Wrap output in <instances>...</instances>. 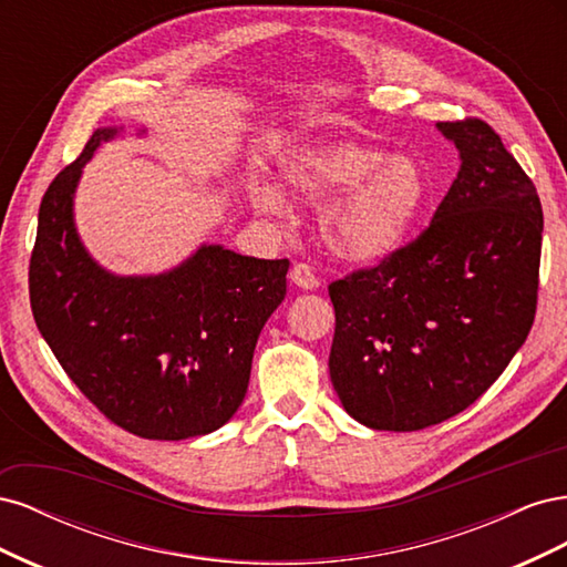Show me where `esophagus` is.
<instances>
[{"mask_svg": "<svg viewBox=\"0 0 567 567\" xmlns=\"http://www.w3.org/2000/svg\"><path fill=\"white\" fill-rule=\"evenodd\" d=\"M290 281H293V286H298V288H302V290H315L317 288V277H315V271H312V267L310 265H293V269H290Z\"/></svg>", "mask_w": 567, "mask_h": 567, "instance_id": "obj_1", "label": "esophagus"}]
</instances>
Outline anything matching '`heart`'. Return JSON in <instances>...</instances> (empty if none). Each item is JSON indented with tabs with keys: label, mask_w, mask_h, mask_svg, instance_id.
<instances>
[{
	"label": "heart",
	"mask_w": 567,
	"mask_h": 567,
	"mask_svg": "<svg viewBox=\"0 0 567 567\" xmlns=\"http://www.w3.org/2000/svg\"><path fill=\"white\" fill-rule=\"evenodd\" d=\"M281 179L305 200L332 196L319 213V231L326 248L350 265H379L398 252L427 200V179L414 158L352 140L293 148L281 163ZM255 203L267 215L288 208L277 184L260 186Z\"/></svg>",
	"instance_id": "1"
}]
</instances>
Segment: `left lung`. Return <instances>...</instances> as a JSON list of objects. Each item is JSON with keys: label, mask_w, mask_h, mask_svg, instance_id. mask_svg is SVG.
I'll return each instance as SVG.
<instances>
[{"label": "left lung", "mask_w": 567, "mask_h": 567, "mask_svg": "<svg viewBox=\"0 0 567 567\" xmlns=\"http://www.w3.org/2000/svg\"><path fill=\"white\" fill-rule=\"evenodd\" d=\"M458 175L416 244L329 286L331 383L373 431L456 416L525 342L537 310L542 203L483 120L437 123Z\"/></svg>", "instance_id": "obj_1"}]
</instances>
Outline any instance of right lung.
I'll use <instances>...</instances> for the list:
<instances>
[{"label":"right lung","instance_id":"add662e5","mask_svg":"<svg viewBox=\"0 0 567 567\" xmlns=\"http://www.w3.org/2000/svg\"><path fill=\"white\" fill-rule=\"evenodd\" d=\"M123 132L99 127L47 188L30 257L32 315L63 371L113 423L146 440L208 435L246 398L257 338L286 298L288 260L200 244L161 274L99 265L75 225V192L99 146Z\"/></svg>","mask_w":567,"mask_h":567}]
</instances>
